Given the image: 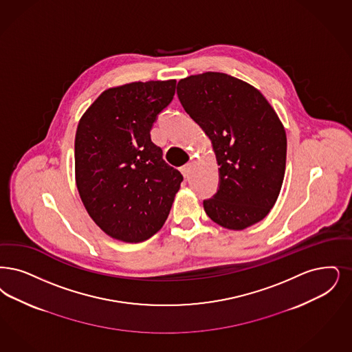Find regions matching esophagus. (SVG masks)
<instances>
[{"label":"esophagus","mask_w":352,"mask_h":352,"mask_svg":"<svg viewBox=\"0 0 352 352\" xmlns=\"http://www.w3.org/2000/svg\"><path fill=\"white\" fill-rule=\"evenodd\" d=\"M191 168H192V164H191V162H188V164L183 165L182 168H181V171H182V174L184 177H188V175H190Z\"/></svg>","instance_id":"obj_1"}]
</instances>
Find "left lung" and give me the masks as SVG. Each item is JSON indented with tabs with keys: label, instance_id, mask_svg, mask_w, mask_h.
I'll return each mask as SVG.
<instances>
[{
	"label": "left lung",
	"instance_id": "obj_1",
	"mask_svg": "<svg viewBox=\"0 0 352 352\" xmlns=\"http://www.w3.org/2000/svg\"><path fill=\"white\" fill-rule=\"evenodd\" d=\"M177 94L183 109L210 138L220 186L204 200L216 224L242 230L267 216L280 194L287 136L262 93L226 73L206 72L182 78Z\"/></svg>",
	"mask_w": 352,
	"mask_h": 352
}]
</instances>
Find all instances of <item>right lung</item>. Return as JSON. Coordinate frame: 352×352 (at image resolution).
<instances>
[{"label":"right lung","instance_id":"add662e5","mask_svg":"<svg viewBox=\"0 0 352 352\" xmlns=\"http://www.w3.org/2000/svg\"><path fill=\"white\" fill-rule=\"evenodd\" d=\"M175 80L104 90L81 116L74 140L76 184L93 221L110 237L138 243L169 216L182 174L162 158L151 129Z\"/></svg>","mask_w":352,"mask_h":352}]
</instances>
